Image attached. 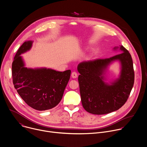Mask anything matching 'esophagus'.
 <instances>
[{
  "label": "esophagus",
  "mask_w": 147,
  "mask_h": 147,
  "mask_svg": "<svg viewBox=\"0 0 147 147\" xmlns=\"http://www.w3.org/2000/svg\"><path fill=\"white\" fill-rule=\"evenodd\" d=\"M71 77L73 78H76L77 77V73L76 72V71H73L72 73H71Z\"/></svg>",
  "instance_id": "34e87169"
}]
</instances>
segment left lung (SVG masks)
Instances as JSON below:
<instances>
[{"label":"left lung","instance_id":"8db88e82","mask_svg":"<svg viewBox=\"0 0 147 147\" xmlns=\"http://www.w3.org/2000/svg\"><path fill=\"white\" fill-rule=\"evenodd\" d=\"M121 54L106 59L84 61L78 64L80 74L78 80L81 99L84 109L96 115L110 113L119 109L127 101L134 81V72L131 57L123 46L115 47ZM118 61L121 65L119 77L106 83L105 74L109 65Z\"/></svg>","mask_w":147,"mask_h":147}]
</instances>
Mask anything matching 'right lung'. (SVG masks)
<instances>
[{"mask_svg": "<svg viewBox=\"0 0 147 147\" xmlns=\"http://www.w3.org/2000/svg\"><path fill=\"white\" fill-rule=\"evenodd\" d=\"M32 43V41L24 42L15 55L12 63L13 84L29 106L38 111L50 110L62 100L71 70L62 72L45 67H26L21 55L30 50Z\"/></svg>", "mask_w": 147, "mask_h": 147, "instance_id": "right-lung-1", "label": "right lung"}]
</instances>
